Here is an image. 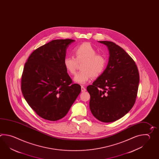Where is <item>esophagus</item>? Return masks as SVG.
Returning a JSON list of instances; mask_svg holds the SVG:
<instances>
[{
  "mask_svg": "<svg viewBox=\"0 0 159 159\" xmlns=\"http://www.w3.org/2000/svg\"><path fill=\"white\" fill-rule=\"evenodd\" d=\"M81 92H85V91H86V89H85V88L84 87V86H81Z\"/></svg>",
  "mask_w": 159,
  "mask_h": 159,
  "instance_id": "obj_1",
  "label": "esophagus"
}]
</instances>
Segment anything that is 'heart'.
<instances>
[{
    "label": "heart",
    "instance_id": "1",
    "mask_svg": "<svg viewBox=\"0 0 159 159\" xmlns=\"http://www.w3.org/2000/svg\"><path fill=\"white\" fill-rule=\"evenodd\" d=\"M74 57H66L63 64L66 70L70 74L76 72L78 63L83 62L81 71L75 75L74 80L80 84H85L93 77L100 76L106 66V59L103 55L98 54L96 50L91 43L85 42L77 46L73 50Z\"/></svg>",
    "mask_w": 159,
    "mask_h": 159
}]
</instances>
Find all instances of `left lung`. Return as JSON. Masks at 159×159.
Returning a JSON list of instances; mask_svg holds the SVG:
<instances>
[{
  "label": "left lung",
  "mask_w": 159,
  "mask_h": 159,
  "mask_svg": "<svg viewBox=\"0 0 159 159\" xmlns=\"http://www.w3.org/2000/svg\"><path fill=\"white\" fill-rule=\"evenodd\" d=\"M107 46L109 58L104 72L87 89L91 96L89 108L96 118L114 122L133 107L138 93L139 74L135 63L122 48L111 41Z\"/></svg>",
  "instance_id": "obj_1"
}]
</instances>
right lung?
I'll return each mask as SVG.
<instances>
[{
    "instance_id": "obj_1",
    "label": "right lung",
    "mask_w": 159,
    "mask_h": 159,
    "mask_svg": "<svg viewBox=\"0 0 159 159\" xmlns=\"http://www.w3.org/2000/svg\"><path fill=\"white\" fill-rule=\"evenodd\" d=\"M74 39H55L36 49L25 63L21 77L23 96L43 119L65 117L81 92L73 84L63 64L66 50Z\"/></svg>"
}]
</instances>
